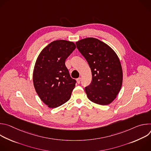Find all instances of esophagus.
Segmentation results:
<instances>
[{
    "instance_id": "1",
    "label": "esophagus",
    "mask_w": 151,
    "mask_h": 151,
    "mask_svg": "<svg viewBox=\"0 0 151 151\" xmlns=\"http://www.w3.org/2000/svg\"><path fill=\"white\" fill-rule=\"evenodd\" d=\"M81 78H77L76 79V81H77V83L79 84V83H80V82H81Z\"/></svg>"
}]
</instances>
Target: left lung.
Here are the masks:
<instances>
[{
  "label": "left lung",
  "instance_id": "left-lung-1",
  "mask_svg": "<svg viewBox=\"0 0 151 151\" xmlns=\"http://www.w3.org/2000/svg\"><path fill=\"white\" fill-rule=\"evenodd\" d=\"M76 45L91 70V82L85 88L88 99L100 105L110 104L116 97L122 83L118 57L109 46L96 38L81 39Z\"/></svg>",
  "mask_w": 151,
  "mask_h": 151
}]
</instances>
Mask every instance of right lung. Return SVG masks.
I'll list each match as a JSON object with an SVG mask.
<instances>
[{"instance_id": "right-lung-1", "label": "right lung", "mask_w": 151, "mask_h": 151, "mask_svg": "<svg viewBox=\"0 0 151 151\" xmlns=\"http://www.w3.org/2000/svg\"><path fill=\"white\" fill-rule=\"evenodd\" d=\"M75 48L72 42L55 40L43 49L36 60L34 87L41 100L50 108L63 104L71 97L76 81L70 77L65 61Z\"/></svg>"}]
</instances>
